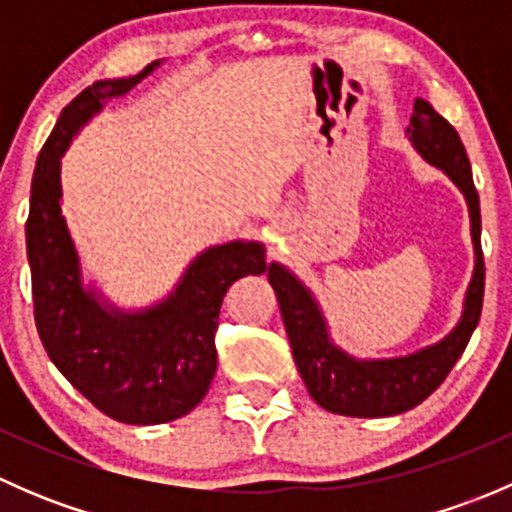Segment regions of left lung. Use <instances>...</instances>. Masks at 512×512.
<instances>
[{
  "label": "left lung",
  "instance_id": "obj_1",
  "mask_svg": "<svg viewBox=\"0 0 512 512\" xmlns=\"http://www.w3.org/2000/svg\"><path fill=\"white\" fill-rule=\"evenodd\" d=\"M406 136L418 156L441 168L466 198L476 267H473L471 285L466 289L463 312L456 327L441 342L428 344L414 354L394 356V359H356L339 349L329 334L327 319L312 289L304 287V282L280 262H272L267 267V280L280 302L299 376L304 379L309 396L332 414L379 418L414 409L443 384L453 364L461 359L483 309L485 265L483 250H480V200L473 185L466 148L456 128L446 118L438 116L431 103L423 98L414 101Z\"/></svg>",
  "mask_w": 512,
  "mask_h": 512
}]
</instances>
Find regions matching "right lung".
<instances>
[{
	"label": "right lung",
	"instance_id": "obj_1",
	"mask_svg": "<svg viewBox=\"0 0 512 512\" xmlns=\"http://www.w3.org/2000/svg\"><path fill=\"white\" fill-rule=\"evenodd\" d=\"M158 66L96 81L61 111L36 158L27 220L34 319L46 354L98 411L131 426L175 421L203 401L218 369L215 332L227 287L267 270L262 242L232 240L195 255L173 292L151 307L121 309L84 285L61 215V156L111 98L126 96Z\"/></svg>",
	"mask_w": 512,
	"mask_h": 512
}]
</instances>
